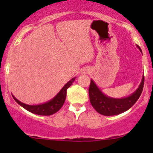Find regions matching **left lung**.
Returning a JSON list of instances; mask_svg holds the SVG:
<instances>
[{"label": "left lung", "mask_w": 153, "mask_h": 153, "mask_svg": "<svg viewBox=\"0 0 153 153\" xmlns=\"http://www.w3.org/2000/svg\"><path fill=\"white\" fill-rule=\"evenodd\" d=\"M142 53L141 48L137 46ZM144 76L143 75L141 82L138 89L130 95L125 98H115L107 96L101 92L93 80H91L89 89V101L92 106L98 113L106 116L116 115L126 112L135 104L142 92Z\"/></svg>", "instance_id": "obj_1"}]
</instances>
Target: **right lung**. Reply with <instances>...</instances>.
Listing matches in <instances>:
<instances>
[{"instance_id":"add662e5","label":"right lung","mask_w":153,"mask_h":153,"mask_svg":"<svg viewBox=\"0 0 153 153\" xmlns=\"http://www.w3.org/2000/svg\"><path fill=\"white\" fill-rule=\"evenodd\" d=\"M75 79V77L72 78L70 81H68L67 84L64 86V87L60 90V92L52 99L47 101V102L44 103V104H38V105H29V104H26L24 103L21 102L14 95H12L13 97L14 100L19 105H21L24 109L28 110L29 112L40 115H51L58 112L64 105V102H65L67 89L72 85Z\"/></svg>"}]
</instances>
